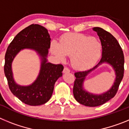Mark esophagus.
<instances>
[{
    "label": "esophagus",
    "instance_id": "obj_1",
    "mask_svg": "<svg viewBox=\"0 0 129 129\" xmlns=\"http://www.w3.org/2000/svg\"><path fill=\"white\" fill-rule=\"evenodd\" d=\"M63 72L64 73L70 72V70H69V68H67V67H64V70H63Z\"/></svg>",
    "mask_w": 129,
    "mask_h": 129
}]
</instances>
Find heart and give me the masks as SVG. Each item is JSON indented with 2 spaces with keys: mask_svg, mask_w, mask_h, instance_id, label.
<instances>
[{
  "mask_svg": "<svg viewBox=\"0 0 129 129\" xmlns=\"http://www.w3.org/2000/svg\"><path fill=\"white\" fill-rule=\"evenodd\" d=\"M50 50L58 59L64 61L70 56L72 67L76 70L91 68L101 57L102 47L98 40L83 34H69L62 37L60 43H51Z\"/></svg>",
  "mask_w": 129,
  "mask_h": 129,
  "instance_id": "obj_1",
  "label": "heart"
}]
</instances>
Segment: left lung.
<instances>
[{
    "mask_svg": "<svg viewBox=\"0 0 129 129\" xmlns=\"http://www.w3.org/2000/svg\"><path fill=\"white\" fill-rule=\"evenodd\" d=\"M98 33L102 46V57L98 64L90 70L77 72L74 74V85L73 88L74 96L77 102L87 107H98L104 104L115 96L124 74V55L119 43L113 35L103 29L95 27L93 28ZM107 62L113 67L116 73V79L111 88L103 94L95 95L86 92L82 88L83 82L88 73L100 64Z\"/></svg>",
    "mask_w": 129,
    "mask_h": 129,
    "instance_id": "1",
    "label": "left lung"
}]
</instances>
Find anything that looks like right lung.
<instances>
[{
	"instance_id": "1",
	"label": "right lung",
	"mask_w": 129,
	"mask_h": 129,
	"mask_svg": "<svg viewBox=\"0 0 129 129\" xmlns=\"http://www.w3.org/2000/svg\"><path fill=\"white\" fill-rule=\"evenodd\" d=\"M50 37L48 30L39 24H31L16 35L5 54L4 74L12 94L25 104L41 105L50 99L55 83L62 76L63 66L47 62ZM24 48L33 49L42 57V67L37 79L29 86H20L14 82L11 63L16 54Z\"/></svg>"
}]
</instances>
